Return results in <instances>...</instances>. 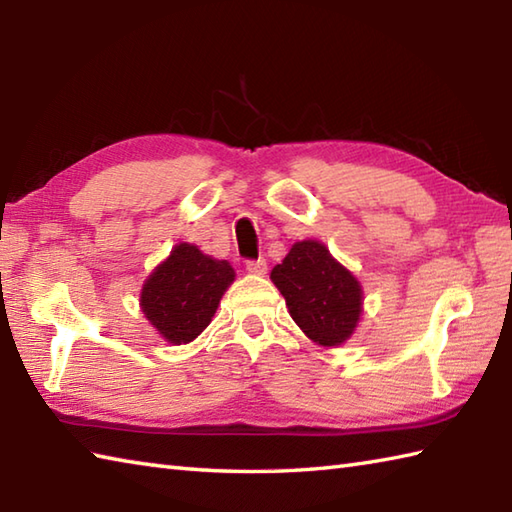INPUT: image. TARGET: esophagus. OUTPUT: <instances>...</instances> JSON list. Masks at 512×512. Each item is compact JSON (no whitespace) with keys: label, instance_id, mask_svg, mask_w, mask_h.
<instances>
[{"label":"esophagus","instance_id":"esophagus-1","mask_svg":"<svg viewBox=\"0 0 512 512\" xmlns=\"http://www.w3.org/2000/svg\"><path fill=\"white\" fill-rule=\"evenodd\" d=\"M266 259H262V257H259V259H248V262H246V270H248V273L250 275H266Z\"/></svg>","mask_w":512,"mask_h":512}]
</instances>
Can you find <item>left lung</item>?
Masks as SVG:
<instances>
[{
	"instance_id": "left-lung-1",
	"label": "left lung",
	"mask_w": 512,
	"mask_h": 512,
	"mask_svg": "<svg viewBox=\"0 0 512 512\" xmlns=\"http://www.w3.org/2000/svg\"><path fill=\"white\" fill-rule=\"evenodd\" d=\"M270 279L308 339L323 347L350 339L363 312V290L321 242H297L284 262L273 268Z\"/></svg>"
}]
</instances>
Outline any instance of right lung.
Segmentation results:
<instances>
[{"label":"right lung","instance_id":"add662e5","mask_svg":"<svg viewBox=\"0 0 512 512\" xmlns=\"http://www.w3.org/2000/svg\"><path fill=\"white\" fill-rule=\"evenodd\" d=\"M233 279L235 270L224 259L204 255L193 244H178L145 281L140 308L169 343H189L211 323Z\"/></svg>","mask_w":512,"mask_h":512}]
</instances>
